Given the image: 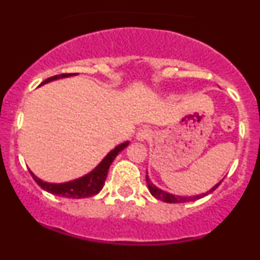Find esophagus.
I'll return each mask as SVG.
<instances>
[{
    "label": "esophagus",
    "instance_id": "obj_1",
    "mask_svg": "<svg viewBox=\"0 0 260 260\" xmlns=\"http://www.w3.org/2000/svg\"><path fill=\"white\" fill-rule=\"evenodd\" d=\"M149 136H151V131L147 129V128H143V129L138 131L137 135H136V138H137L138 141H141V142H143V141L148 140Z\"/></svg>",
    "mask_w": 260,
    "mask_h": 260
}]
</instances>
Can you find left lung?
<instances>
[{
    "label": "left lung",
    "mask_w": 260,
    "mask_h": 260,
    "mask_svg": "<svg viewBox=\"0 0 260 260\" xmlns=\"http://www.w3.org/2000/svg\"><path fill=\"white\" fill-rule=\"evenodd\" d=\"M146 182H147V186H148L149 192L152 193V196H154V198L158 199V200L165 201V203L177 204V203H187V201L198 200V199H201V198H204V196L209 195V193H211L212 191H214L215 188H216L217 186H219L220 183L222 182V180L220 181L219 183H216V185H215L212 188H210V190L206 191L205 193H200V195H196V196H177V195H172V193L166 192V191H164V190H161V188L156 187V186H154L153 183L151 182L148 175H146Z\"/></svg>",
    "instance_id": "1"
}]
</instances>
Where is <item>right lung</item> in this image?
<instances>
[{"mask_svg":"<svg viewBox=\"0 0 260 260\" xmlns=\"http://www.w3.org/2000/svg\"><path fill=\"white\" fill-rule=\"evenodd\" d=\"M72 75L77 74H60L55 75V77L48 78L46 80H44L41 83L43 84L49 83V81L61 79V78H68L72 77ZM129 142H124L122 145H118L114 149H112L108 154L103 158V161L93 170L89 174H86L85 176L80 177V179L69 181V182L64 183H50L45 182V181L40 180L39 177H36L32 172L30 171L31 176L35 180V182L40 186L43 190L48 191V192L52 193V195L56 196H62V198H70V199H83V198H90V196L96 195L99 191L103 188L104 181L107 179V175H108V170L111 167L112 162L114 161V158L117 157V154L119 153L120 151L125 148Z\"/></svg>","mask_w":260,"mask_h":260,"instance_id":"obj_1","label":"right lung"}]
</instances>
